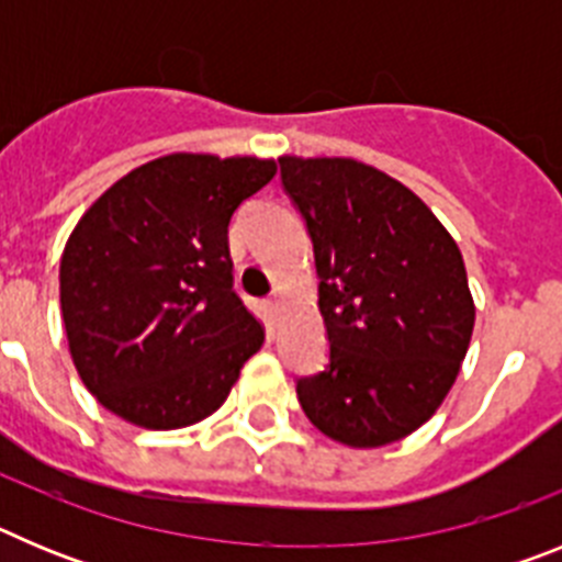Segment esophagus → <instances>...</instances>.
I'll use <instances>...</instances> for the list:
<instances>
[{
    "label": "esophagus",
    "mask_w": 562,
    "mask_h": 562,
    "mask_svg": "<svg viewBox=\"0 0 562 562\" xmlns=\"http://www.w3.org/2000/svg\"><path fill=\"white\" fill-rule=\"evenodd\" d=\"M267 310H270L272 317L281 315V310H284V297H281V295H272L270 301H267Z\"/></svg>",
    "instance_id": "esophagus-1"
}]
</instances>
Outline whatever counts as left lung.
Listing matches in <instances>:
<instances>
[{
  "label": "left lung",
  "mask_w": 562,
  "mask_h": 562,
  "mask_svg": "<svg viewBox=\"0 0 562 562\" xmlns=\"http://www.w3.org/2000/svg\"><path fill=\"white\" fill-rule=\"evenodd\" d=\"M315 247L326 371L297 380L317 430L382 448L422 428L459 376L475 326L464 258L425 202L351 157H278Z\"/></svg>",
  "instance_id": "1"
}]
</instances>
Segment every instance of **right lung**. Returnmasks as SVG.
<instances>
[{
  "mask_svg": "<svg viewBox=\"0 0 562 562\" xmlns=\"http://www.w3.org/2000/svg\"><path fill=\"white\" fill-rule=\"evenodd\" d=\"M276 160L166 154L103 191L61 256V317L81 382L146 430L222 408L265 326L233 292L227 225Z\"/></svg>",
  "mask_w": 562,
  "mask_h": 562,
  "instance_id": "obj_1",
  "label": "right lung"
}]
</instances>
